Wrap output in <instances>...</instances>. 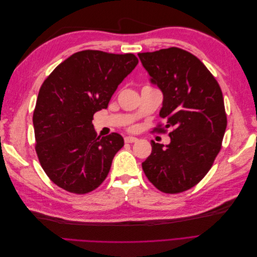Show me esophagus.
I'll return each instance as SVG.
<instances>
[{"mask_svg":"<svg viewBox=\"0 0 257 257\" xmlns=\"http://www.w3.org/2000/svg\"><path fill=\"white\" fill-rule=\"evenodd\" d=\"M138 141L137 138H135V137H132V136H127V137H125L124 138V142H125L126 144H132V143H136Z\"/></svg>","mask_w":257,"mask_h":257,"instance_id":"1","label":"esophagus"}]
</instances>
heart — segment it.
Here are the masks:
<instances>
[{
  "instance_id": "b5f03b06",
  "label": "heart",
  "mask_w": 257,
  "mask_h": 257,
  "mask_svg": "<svg viewBox=\"0 0 257 257\" xmlns=\"http://www.w3.org/2000/svg\"><path fill=\"white\" fill-rule=\"evenodd\" d=\"M135 128H136V127H135L134 125H132V126H130V127H128V130H131V131H134Z\"/></svg>"
}]
</instances>
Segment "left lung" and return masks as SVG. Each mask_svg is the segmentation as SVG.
<instances>
[{
  "label": "left lung",
  "mask_w": 257,
  "mask_h": 257,
  "mask_svg": "<svg viewBox=\"0 0 257 257\" xmlns=\"http://www.w3.org/2000/svg\"><path fill=\"white\" fill-rule=\"evenodd\" d=\"M138 57L164 95L160 115L166 124L153 131L172 130L165 148L151 142L144 173L163 193L188 191L207 175L222 148L227 126L222 90L203 62L186 50L170 47Z\"/></svg>",
  "instance_id": "obj_1"
}]
</instances>
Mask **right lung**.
Returning a JSON list of instances; mask_svg holds the SVG:
<instances>
[{
	"label": "right lung",
	"mask_w": 257,
	"mask_h": 257,
	"mask_svg": "<svg viewBox=\"0 0 257 257\" xmlns=\"http://www.w3.org/2000/svg\"><path fill=\"white\" fill-rule=\"evenodd\" d=\"M137 64L133 53L83 50L62 62L43 82L33 112L35 151L59 188L80 195L104 182L124 141L118 133L97 137L93 114L106 109Z\"/></svg>",
	"instance_id": "1"
}]
</instances>
